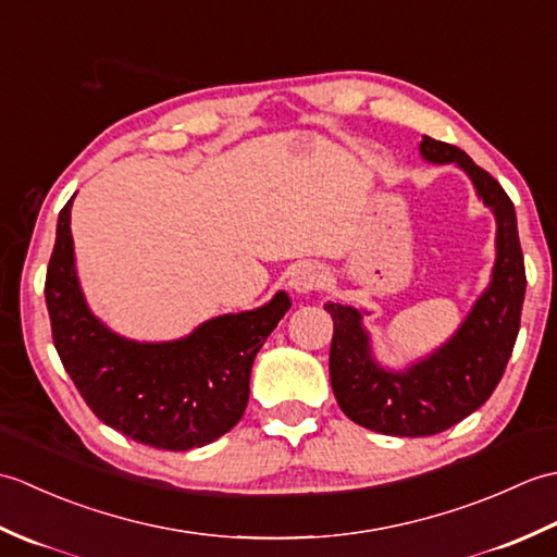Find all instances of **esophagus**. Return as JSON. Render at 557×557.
<instances>
[{"mask_svg": "<svg viewBox=\"0 0 557 557\" xmlns=\"http://www.w3.org/2000/svg\"><path fill=\"white\" fill-rule=\"evenodd\" d=\"M323 285V270L315 263H299L289 272V287L297 294H309Z\"/></svg>", "mask_w": 557, "mask_h": 557, "instance_id": "34e87169", "label": "esophagus"}]
</instances>
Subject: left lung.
<instances>
[{
	"label": "left lung",
	"mask_w": 557,
	"mask_h": 557,
	"mask_svg": "<svg viewBox=\"0 0 557 557\" xmlns=\"http://www.w3.org/2000/svg\"><path fill=\"white\" fill-rule=\"evenodd\" d=\"M425 162L457 164L495 215V263L488 287L471 306L455 335L429 357L405 369H385L375 359L363 325L369 311L327 301L335 333L330 347V383L347 417L385 435H435L467 419L500 383L522 318L527 275L510 196L465 150L423 136Z\"/></svg>",
	"instance_id": "8db88e82"
}]
</instances>
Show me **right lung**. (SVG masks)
<instances>
[{
    "mask_svg": "<svg viewBox=\"0 0 557 557\" xmlns=\"http://www.w3.org/2000/svg\"><path fill=\"white\" fill-rule=\"evenodd\" d=\"M71 203L57 220L45 301L57 354L81 397L102 423L150 447L182 453L218 441L244 417L253 359L289 311L287 292L253 311L210 318L180 339L116 335L83 297Z\"/></svg>",
    "mask_w": 557,
    "mask_h": 557,
    "instance_id": "add662e5",
    "label": "right lung"
}]
</instances>
